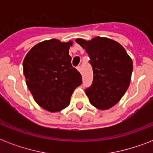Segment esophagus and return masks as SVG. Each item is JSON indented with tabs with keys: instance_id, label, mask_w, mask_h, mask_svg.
Listing matches in <instances>:
<instances>
[{
	"instance_id": "1",
	"label": "esophagus",
	"mask_w": 153,
	"mask_h": 153,
	"mask_svg": "<svg viewBox=\"0 0 153 153\" xmlns=\"http://www.w3.org/2000/svg\"><path fill=\"white\" fill-rule=\"evenodd\" d=\"M77 69H78V71H79L80 73H82V67H81V66H79V67H77Z\"/></svg>"
}]
</instances>
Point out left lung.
<instances>
[{
	"label": "left lung",
	"instance_id": "8db88e82",
	"mask_svg": "<svg viewBox=\"0 0 153 153\" xmlns=\"http://www.w3.org/2000/svg\"><path fill=\"white\" fill-rule=\"evenodd\" d=\"M75 41L86 50L93 67V83L85 91L89 101L101 110L110 109L120 102L129 86L132 59L122 45L109 38H78Z\"/></svg>",
	"mask_w": 153,
	"mask_h": 153
}]
</instances>
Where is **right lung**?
<instances>
[{"label": "right lung", "instance_id": "right-lung-1", "mask_svg": "<svg viewBox=\"0 0 153 153\" xmlns=\"http://www.w3.org/2000/svg\"><path fill=\"white\" fill-rule=\"evenodd\" d=\"M73 41L44 40L31 48L23 62L26 84L37 104L48 111L68 106L82 76L72 67L69 49Z\"/></svg>", "mask_w": 153, "mask_h": 153}]
</instances>
